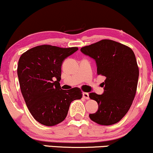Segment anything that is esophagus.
I'll use <instances>...</instances> for the list:
<instances>
[{"instance_id":"obj_1","label":"esophagus","mask_w":153,"mask_h":153,"mask_svg":"<svg viewBox=\"0 0 153 153\" xmlns=\"http://www.w3.org/2000/svg\"><path fill=\"white\" fill-rule=\"evenodd\" d=\"M82 97H83L84 99H89L88 93H85V92L82 93Z\"/></svg>"}]
</instances>
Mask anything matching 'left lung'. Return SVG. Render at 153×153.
Wrapping results in <instances>:
<instances>
[{"mask_svg": "<svg viewBox=\"0 0 153 153\" xmlns=\"http://www.w3.org/2000/svg\"><path fill=\"white\" fill-rule=\"evenodd\" d=\"M80 51L96 61L97 74L106 78L101 83L104 87L102 94H89L99 104L96 112L89 117L101 125L114 124L127 113L136 94L139 68L134 52L110 39L83 47Z\"/></svg>", "mask_w": 153, "mask_h": 153, "instance_id": "1", "label": "left lung"}]
</instances>
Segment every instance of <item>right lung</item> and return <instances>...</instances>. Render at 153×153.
Here are the masks:
<instances>
[{"mask_svg":"<svg viewBox=\"0 0 153 153\" xmlns=\"http://www.w3.org/2000/svg\"><path fill=\"white\" fill-rule=\"evenodd\" d=\"M78 47L40 45L22 54L17 68L21 91L33 117L45 126L66 118L72 101L82 98L79 88L61 89V67Z\"/></svg>","mask_w":153,"mask_h":153,"instance_id":"1","label":"right lung"}]
</instances>
